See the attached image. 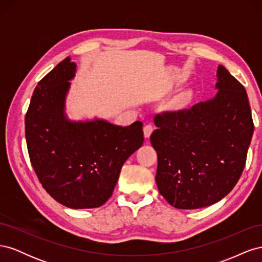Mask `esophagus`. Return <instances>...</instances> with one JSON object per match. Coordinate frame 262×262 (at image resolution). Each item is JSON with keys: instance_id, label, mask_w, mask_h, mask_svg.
I'll return each mask as SVG.
<instances>
[{"instance_id": "obj_1", "label": "esophagus", "mask_w": 262, "mask_h": 262, "mask_svg": "<svg viewBox=\"0 0 262 262\" xmlns=\"http://www.w3.org/2000/svg\"><path fill=\"white\" fill-rule=\"evenodd\" d=\"M153 125L152 124H146V125H144V128H143V133H144V137H145V139H148L149 137H150V134H152V132H153Z\"/></svg>"}]
</instances>
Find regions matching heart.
Wrapping results in <instances>:
<instances>
[{
  "label": "heart",
  "mask_w": 262,
  "mask_h": 262,
  "mask_svg": "<svg viewBox=\"0 0 262 262\" xmlns=\"http://www.w3.org/2000/svg\"><path fill=\"white\" fill-rule=\"evenodd\" d=\"M192 99V92L190 91H187V92H184L182 93L179 98H178V105L179 106H185V105H188L190 101H191Z\"/></svg>",
  "instance_id": "obj_1"
}]
</instances>
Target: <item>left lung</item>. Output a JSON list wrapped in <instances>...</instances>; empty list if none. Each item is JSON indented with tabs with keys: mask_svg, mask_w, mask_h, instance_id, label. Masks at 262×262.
Returning <instances> with one entry per match:
<instances>
[{
	"mask_svg": "<svg viewBox=\"0 0 262 262\" xmlns=\"http://www.w3.org/2000/svg\"><path fill=\"white\" fill-rule=\"evenodd\" d=\"M216 76L212 99L154 119L155 180L160 193L177 209L216 203L232 191L245 167L253 134L247 93L223 66Z\"/></svg>",
	"mask_w": 262,
	"mask_h": 262,
	"instance_id": "obj_1",
	"label": "left lung"
}]
</instances>
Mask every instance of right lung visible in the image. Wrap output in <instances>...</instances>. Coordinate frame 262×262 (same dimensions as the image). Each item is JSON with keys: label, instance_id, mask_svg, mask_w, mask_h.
I'll return each mask as SVG.
<instances>
[{"label": "right lung", "instance_id": "obj_1", "mask_svg": "<svg viewBox=\"0 0 262 262\" xmlns=\"http://www.w3.org/2000/svg\"><path fill=\"white\" fill-rule=\"evenodd\" d=\"M75 71L67 58L38 83L25 134L31 165L46 191L68 208L93 209L112 196L122 165L143 144V123L71 121L66 98Z\"/></svg>", "mask_w": 262, "mask_h": 262}]
</instances>
